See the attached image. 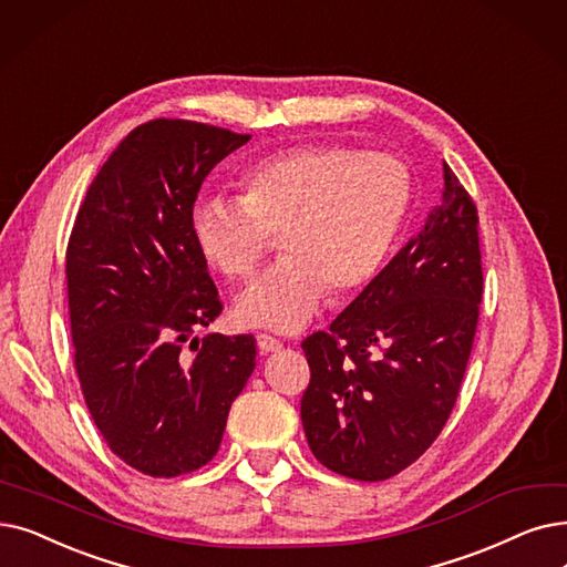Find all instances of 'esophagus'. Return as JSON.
Returning a JSON list of instances; mask_svg holds the SVG:
<instances>
[{"label":"esophagus","mask_w":567,"mask_h":567,"mask_svg":"<svg viewBox=\"0 0 567 567\" xmlns=\"http://www.w3.org/2000/svg\"><path fill=\"white\" fill-rule=\"evenodd\" d=\"M257 344H259L261 352H278L282 348V342L276 336H270V333H259L257 336Z\"/></svg>","instance_id":"obj_1"}]
</instances>
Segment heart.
<instances>
[{
  "mask_svg": "<svg viewBox=\"0 0 567 567\" xmlns=\"http://www.w3.org/2000/svg\"><path fill=\"white\" fill-rule=\"evenodd\" d=\"M412 202L403 159L382 151L308 143L248 166L238 202L204 196L189 229L199 255L229 280H248L280 238L282 261L236 303L248 324L303 327L327 297H350L389 259Z\"/></svg>",
  "mask_w": 567,
  "mask_h": 567,
  "instance_id": "obj_1",
  "label": "heart"
}]
</instances>
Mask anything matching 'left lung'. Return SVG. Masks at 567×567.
Listing matches in <instances>:
<instances>
[{
	"label": "left lung",
	"mask_w": 567,
	"mask_h": 567,
	"mask_svg": "<svg viewBox=\"0 0 567 567\" xmlns=\"http://www.w3.org/2000/svg\"><path fill=\"white\" fill-rule=\"evenodd\" d=\"M473 196L445 164V192L359 297L301 348L308 445L329 471L380 482L420 458L456 403L482 303Z\"/></svg>",
	"instance_id": "1"
}]
</instances>
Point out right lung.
<instances>
[{"mask_svg":"<svg viewBox=\"0 0 567 567\" xmlns=\"http://www.w3.org/2000/svg\"><path fill=\"white\" fill-rule=\"evenodd\" d=\"M248 141L192 120L138 125L92 181L69 236L83 396L111 452L143 475L178 477L206 465L255 371V336L194 338L223 301L189 229L202 183Z\"/></svg>","mask_w":567,"mask_h":567,"instance_id":"add662e5","label":"right lung"}]
</instances>
